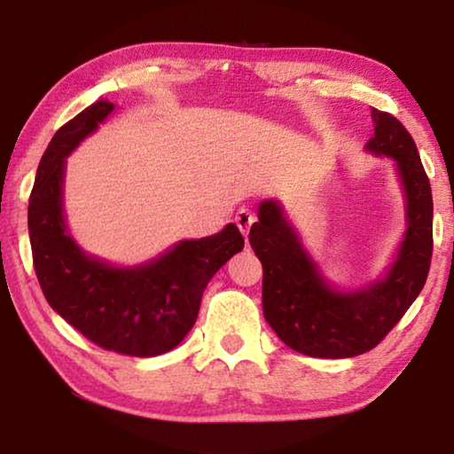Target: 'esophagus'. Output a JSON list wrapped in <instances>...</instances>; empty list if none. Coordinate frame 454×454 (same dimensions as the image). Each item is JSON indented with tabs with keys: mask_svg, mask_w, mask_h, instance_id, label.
Returning a JSON list of instances; mask_svg holds the SVG:
<instances>
[{
	"mask_svg": "<svg viewBox=\"0 0 454 454\" xmlns=\"http://www.w3.org/2000/svg\"><path fill=\"white\" fill-rule=\"evenodd\" d=\"M236 226L240 228V232L244 234V238L250 234V228H252V224L255 222V216H254V212L252 210H248V208H242L240 212L236 214Z\"/></svg>",
	"mask_w": 454,
	"mask_h": 454,
	"instance_id": "obj_1",
	"label": "esophagus"
}]
</instances>
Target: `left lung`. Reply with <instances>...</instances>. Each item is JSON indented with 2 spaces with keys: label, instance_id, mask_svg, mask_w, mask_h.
I'll return each mask as SVG.
<instances>
[{
  "label": "left lung",
  "instance_id": "1",
  "mask_svg": "<svg viewBox=\"0 0 454 454\" xmlns=\"http://www.w3.org/2000/svg\"><path fill=\"white\" fill-rule=\"evenodd\" d=\"M375 135L367 151L391 156L407 200V230L397 260L375 284L340 292L321 276L276 200H263L250 244L262 262V306L287 348L309 357L341 359L371 351L421 294L433 255V194L409 130L371 106Z\"/></svg>",
  "mask_w": 454,
  "mask_h": 454
}]
</instances>
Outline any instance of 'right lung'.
Wrapping results in <instances>:
<instances>
[{
    "label": "right lung",
    "instance_id": "obj_1",
    "mask_svg": "<svg viewBox=\"0 0 454 454\" xmlns=\"http://www.w3.org/2000/svg\"><path fill=\"white\" fill-rule=\"evenodd\" d=\"M113 109L109 101L87 106L57 130L41 156L27 208L33 266L49 306L89 341L121 356L154 357L191 332L206 286L244 248V238L228 224L137 268H114L81 250L63 216L65 159Z\"/></svg>",
    "mask_w": 454,
    "mask_h": 454
}]
</instances>
